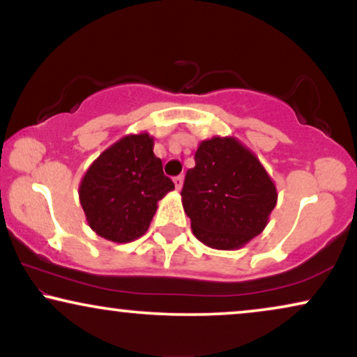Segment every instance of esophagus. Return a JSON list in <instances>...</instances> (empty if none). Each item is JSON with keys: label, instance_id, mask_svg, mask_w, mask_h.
<instances>
[{"label": "esophagus", "instance_id": "34e87169", "mask_svg": "<svg viewBox=\"0 0 357 357\" xmlns=\"http://www.w3.org/2000/svg\"><path fill=\"white\" fill-rule=\"evenodd\" d=\"M174 185H175V190H182V187H183V177L182 175H178V177H175L174 178Z\"/></svg>", "mask_w": 357, "mask_h": 357}]
</instances>
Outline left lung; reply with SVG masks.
I'll list each match as a JSON object with an SVG mask.
<instances>
[{
	"mask_svg": "<svg viewBox=\"0 0 357 357\" xmlns=\"http://www.w3.org/2000/svg\"><path fill=\"white\" fill-rule=\"evenodd\" d=\"M276 202L270 174L236 136H213L198 144L182 204L199 242L216 250L245 247L265 231Z\"/></svg>",
	"mask_w": 357,
	"mask_h": 357,
	"instance_id": "8db88e82",
	"label": "left lung"
}]
</instances>
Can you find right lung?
<instances>
[{"label":"right lung","mask_w":357,"mask_h":357,"mask_svg":"<svg viewBox=\"0 0 357 357\" xmlns=\"http://www.w3.org/2000/svg\"><path fill=\"white\" fill-rule=\"evenodd\" d=\"M148 131L125 135L89 165L79 183V203L97 236L115 243L144 236L159 199L175 188L154 154Z\"/></svg>","instance_id":"obj_1"}]
</instances>
